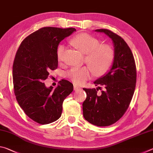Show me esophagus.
Listing matches in <instances>:
<instances>
[{
  "label": "esophagus",
  "instance_id": "esophagus-1",
  "mask_svg": "<svg viewBox=\"0 0 153 153\" xmlns=\"http://www.w3.org/2000/svg\"><path fill=\"white\" fill-rule=\"evenodd\" d=\"M74 90H77L81 89L82 88L79 86H77V85H76V84H74Z\"/></svg>",
  "mask_w": 153,
  "mask_h": 153
}]
</instances>
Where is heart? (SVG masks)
<instances>
[{
    "label": "heart",
    "instance_id": "1",
    "mask_svg": "<svg viewBox=\"0 0 153 153\" xmlns=\"http://www.w3.org/2000/svg\"><path fill=\"white\" fill-rule=\"evenodd\" d=\"M71 44L85 55L84 61L90 66L73 67L67 77L77 84H82L90 78L92 70L96 76H103L109 71L115 58L113 49L108 45H101L97 38L88 33H79L71 40ZM65 46L60 44L56 48V57L63 61Z\"/></svg>",
    "mask_w": 153,
    "mask_h": 153
}]
</instances>
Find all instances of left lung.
<instances>
[{"label": "left lung", "mask_w": 153, "mask_h": 153, "mask_svg": "<svg viewBox=\"0 0 153 153\" xmlns=\"http://www.w3.org/2000/svg\"><path fill=\"white\" fill-rule=\"evenodd\" d=\"M111 38L115 58L113 65L105 76L96 80V86L104 90L98 95V89L83 88L87 97L82 104L83 115L97 126H108L120 120L129 107L136 83V67L131 49L122 38L107 29L96 30Z\"/></svg>", "instance_id": "8db88e82"}]
</instances>
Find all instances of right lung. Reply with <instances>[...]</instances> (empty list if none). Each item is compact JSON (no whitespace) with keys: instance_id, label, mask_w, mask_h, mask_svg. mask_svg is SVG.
<instances>
[{"instance_id":"add662e5","label":"right lung","mask_w":153,"mask_h":153,"mask_svg":"<svg viewBox=\"0 0 153 153\" xmlns=\"http://www.w3.org/2000/svg\"><path fill=\"white\" fill-rule=\"evenodd\" d=\"M75 28L45 27L23 40L13 65V81L17 101L25 113L40 124L53 123L61 117L63 102L74 90L62 79L57 87L46 88L44 80L58 67L56 48Z\"/></svg>"}]
</instances>
